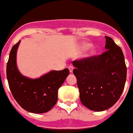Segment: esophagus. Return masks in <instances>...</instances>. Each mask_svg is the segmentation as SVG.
I'll list each match as a JSON object with an SVG mask.
<instances>
[{"label": "esophagus", "mask_w": 133, "mask_h": 133, "mask_svg": "<svg viewBox=\"0 0 133 133\" xmlns=\"http://www.w3.org/2000/svg\"><path fill=\"white\" fill-rule=\"evenodd\" d=\"M68 69H69V70H70V72H71V73H72V72H73L74 67L72 66V65H70V66L68 67Z\"/></svg>", "instance_id": "34e87169"}]
</instances>
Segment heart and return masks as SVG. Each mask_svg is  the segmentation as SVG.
Segmentation results:
<instances>
[{"instance_id": "heart-1", "label": "heart", "mask_w": 133, "mask_h": 133, "mask_svg": "<svg viewBox=\"0 0 133 133\" xmlns=\"http://www.w3.org/2000/svg\"><path fill=\"white\" fill-rule=\"evenodd\" d=\"M90 46H91V44H88V43H86V44H84L83 45H82V49H87L88 48H89ZM95 53V51H92V52H91V54L92 55H94Z\"/></svg>"}]
</instances>
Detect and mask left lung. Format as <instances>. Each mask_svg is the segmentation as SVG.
<instances>
[{
  "label": "left lung",
  "mask_w": 133,
  "mask_h": 133,
  "mask_svg": "<svg viewBox=\"0 0 133 133\" xmlns=\"http://www.w3.org/2000/svg\"><path fill=\"white\" fill-rule=\"evenodd\" d=\"M105 37V52L73 61L80 101L95 111L113 106L120 99L127 80V66L121 48L111 38Z\"/></svg>",
  "instance_id": "1"
}]
</instances>
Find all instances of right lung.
<instances>
[{
	"mask_svg": "<svg viewBox=\"0 0 133 133\" xmlns=\"http://www.w3.org/2000/svg\"><path fill=\"white\" fill-rule=\"evenodd\" d=\"M20 41L13 45L6 65V78L14 99L25 110L34 114L45 113L57 101L58 89L70 71H51L37 79L22 76L16 65V53Z\"/></svg>",
	"mask_w": 133,
	"mask_h": 133,
	"instance_id": "1",
	"label": "right lung"
}]
</instances>
